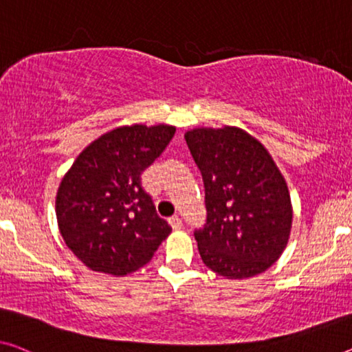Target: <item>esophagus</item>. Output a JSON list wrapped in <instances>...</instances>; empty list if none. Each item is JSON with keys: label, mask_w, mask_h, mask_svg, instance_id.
<instances>
[{"label": "esophagus", "mask_w": 352, "mask_h": 352, "mask_svg": "<svg viewBox=\"0 0 352 352\" xmlns=\"http://www.w3.org/2000/svg\"><path fill=\"white\" fill-rule=\"evenodd\" d=\"M169 223H170L172 229H175V230H178V229L182 228V218L178 217V214H174V217H170L169 218Z\"/></svg>", "instance_id": "obj_1"}]
</instances>
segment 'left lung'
Returning a JSON list of instances; mask_svg holds the SVG:
<instances>
[{
    "label": "left lung",
    "mask_w": 352,
    "mask_h": 352,
    "mask_svg": "<svg viewBox=\"0 0 352 352\" xmlns=\"http://www.w3.org/2000/svg\"><path fill=\"white\" fill-rule=\"evenodd\" d=\"M185 139L206 188V224L194 230L204 264L230 280L262 274L291 234L281 172L264 145L240 128L192 129Z\"/></svg>",
    "instance_id": "1"
}]
</instances>
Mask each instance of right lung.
Segmentation results:
<instances>
[{
  "label": "right lung",
  "instance_id": "obj_1",
  "mask_svg": "<svg viewBox=\"0 0 352 352\" xmlns=\"http://www.w3.org/2000/svg\"><path fill=\"white\" fill-rule=\"evenodd\" d=\"M175 128L122 126L94 140L63 177L60 232L94 272L128 275L145 265L172 228L142 188V172L166 150Z\"/></svg>",
  "mask_w": 352,
  "mask_h": 352
}]
</instances>
